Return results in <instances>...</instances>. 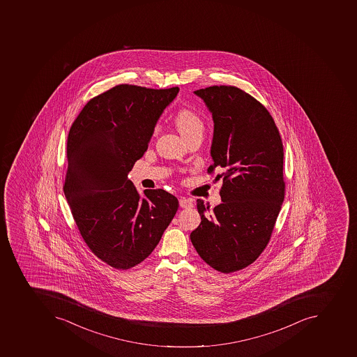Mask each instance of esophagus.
Returning a JSON list of instances; mask_svg holds the SVG:
<instances>
[{
	"label": "esophagus",
	"instance_id": "obj_1",
	"mask_svg": "<svg viewBox=\"0 0 357 357\" xmlns=\"http://www.w3.org/2000/svg\"><path fill=\"white\" fill-rule=\"evenodd\" d=\"M180 206L183 208H190L193 206V201L191 199H186V197H181Z\"/></svg>",
	"mask_w": 357,
	"mask_h": 357
}]
</instances>
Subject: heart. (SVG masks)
Listing matches in <instances>:
<instances>
[{"label":"heart","instance_id":"heart-1","mask_svg":"<svg viewBox=\"0 0 357 357\" xmlns=\"http://www.w3.org/2000/svg\"><path fill=\"white\" fill-rule=\"evenodd\" d=\"M174 121L177 130L185 138V141L193 136H203L205 130L204 121L194 110L183 108L175 115Z\"/></svg>","mask_w":357,"mask_h":357}]
</instances>
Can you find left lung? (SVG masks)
<instances>
[{
  "instance_id": "8db88e82",
  "label": "left lung",
  "mask_w": 357,
  "mask_h": 357,
  "mask_svg": "<svg viewBox=\"0 0 357 357\" xmlns=\"http://www.w3.org/2000/svg\"><path fill=\"white\" fill-rule=\"evenodd\" d=\"M214 121L208 173L221 172V204L210 214L197 199L201 223L191 233L199 257L220 273L256 261L267 247L284 197V147L273 118L252 96L233 86L194 91Z\"/></svg>"
}]
</instances>
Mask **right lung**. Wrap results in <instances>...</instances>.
Instances as JSON below:
<instances>
[{
	"instance_id": "obj_1",
	"label": "right lung",
	"mask_w": 357,
	"mask_h": 357,
	"mask_svg": "<svg viewBox=\"0 0 357 357\" xmlns=\"http://www.w3.org/2000/svg\"><path fill=\"white\" fill-rule=\"evenodd\" d=\"M178 90L118 84L90 99L69 130L66 199L86 245L115 269L144 261L178 208L162 188L141 199L128 180Z\"/></svg>"
}]
</instances>
